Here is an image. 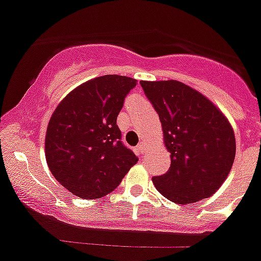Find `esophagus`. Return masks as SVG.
Here are the masks:
<instances>
[{
	"mask_svg": "<svg viewBox=\"0 0 261 261\" xmlns=\"http://www.w3.org/2000/svg\"><path fill=\"white\" fill-rule=\"evenodd\" d=\"M145 149H146V144H145V141H141L140 142V144L137 145V150H138V153H144L145 151Z\"/></svg>",
	"mask_w": 261,
	"mask_h": 261,
	"instance_id": "1",
	"label": "esophagus"
}]
</instances>
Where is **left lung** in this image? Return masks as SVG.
Returning <instances> with one entry per match:
<instances>
[{
    "mask_svg": "<svg viewBox=\"0 0 261 261\" xmlns=\"http://www.w3.org/2000/svg\"><path fill=\"white\" fill-rule=\"evenodd\" d=\"M162 123L171 166L153 177L156 191L176 204L213 195L234 163L235 136L229 120L206 96L179 81H140Z\"/></svg>",
    "mask_w": 261,
    "mask_h": 261,
    "instance_id": "1",
    "label": "left lung"
}]
</instances>
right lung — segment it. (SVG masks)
<instances>
[{
  "label": "right lung",
  "mask_w": 261,
  "mask_h": 261,
  "mask_svg": "<svg viewBox=\"0 0 261 261\" xmlns=\"http://www.w3.org/2000/svg\"><path fill=\"white\" fill-rule=\"evenodd\" d=\"M137 81L124 75L90 80L62 99L50 116L45 159L56 180L81 199L103 197L138 161L116 124Z\"/></svg>",
  "instance_id": "right-lung-1"
}]
</instances>
